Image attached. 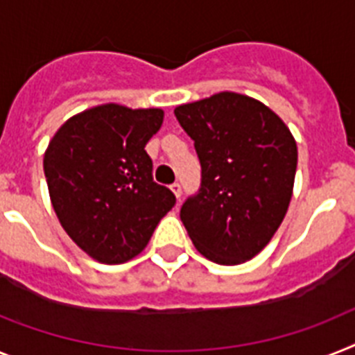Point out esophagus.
<instances>
[{
  "instance_id": "esophagus-1",
  "label": "esophagus",
  "mask_w": 355,
  "mask_h": 355,
  "mask_svg": "<svg viewBox=\"0 0 355 355\" xmlns=\"http://www.w3.org/2000/svg\"><path fill=\"white\" fill-rule=\"evenodd\" d=\"M171 191H173V195L177 196V200L180 202V196H182V187H180V184L178 182L171 184Z\"/></svg>"
}]
</instances>
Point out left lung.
Returning <instances> with one entry per match:
<instances>
[{
    "label": "left lung",
    "mask_w": 355,
    "mask_h": 355,
    "mask_svg": "<svg viewBox=\"0 0 355 355\" xmlns=\"http://www.w3.org/2000/svg\"><path fill=\"white\" fill-rule=\"evenodd\" d=\"M202 166L180 218L196 251L220 265L251 260L278 231L293 198L297 146L263 103L220 92L175 108Z\"/></svg>",
    "instance_id": "8db88e82"
}]
</instances>
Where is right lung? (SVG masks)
Masks as SVG:
<instances>
[{
	"label": "right lung",
	"instance_id": "1",
	"mask_svg": "<svg viewBox=\"0 0 355 355\" xmlns=\"http://www.w3.org/2000/svg\"><path fill=\"white\" fill-rule=\"evenodd\" d=\"M162 121L160 108L99 104L68 119L44 151L53 211L77 247L101 263L141 254L175 205L168 187L153 182L144 150Z\"/></svg>",
	"mask_w": 355,
	"mask_h": 355
}]
</instances>
